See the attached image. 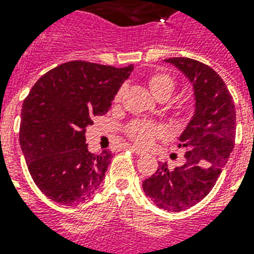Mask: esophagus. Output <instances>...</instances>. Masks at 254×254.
Masks as SVG:
<instances>
[{"label":"esophagus","mask_w":254,"mask_h":254,"mask_svg":"<svg viewBox=\"0 0 254 254\" xmlns=\"http://www.w3.org/2000/svg\"><path fill=\"white\" fill-rule=\"evenodd\" d=\"M125 149H127V150L133 151V153H134L135 155H143V151H142V150H139L138 147L129 146V145H127V146H125Z\"/></svg>","instance_id":"esophagus-1"}]
</instances>
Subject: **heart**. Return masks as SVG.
<instances>
[{"mask_svg":"<svg viewBox=\"0 0 254 254\" xmlns=\"http://www.w3.org/2000/svg\"><path fill=\"white\" fill-rule=\"evenodd\" d=\"M147 85L151 93L158 100H169L177 91V81L171 75L166 72H155L147 77ZM124 88L119 89L115 96V103H120L123 97ZM173 112L178 117H185L189 113V109L183 104H175L173 107ZM125 133L129 138L138 146L149 147L153 145L157 138L163 135V129L157 124L135 120L131 121L125 129Z\"/></svg>","mask_w":254,"mask_h":254,"instance_id":"obj_1","label":"heart"}]
</instances>
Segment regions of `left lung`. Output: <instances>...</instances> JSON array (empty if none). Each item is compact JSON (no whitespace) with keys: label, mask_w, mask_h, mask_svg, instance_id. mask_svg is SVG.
Listing matches in <instances>:
<instances>
[{"label":"left lung","mask_w":254,"mask_h":254,"mask_svg":"<svg viewBox=\"0 0 254 254\" xmlns=\"http://www.w3.org/2000/svg\"><path fill=\"white\" fill-rule=\"evenodd\" d=\"M192 83L195 115L179 137L183 166L169 170L159 162L142 189L157 207L181 212L203 200L216 183L235 146L236 109L232 95L215 69L190 58L165 59Z\"/></svg>","instance_id":"8db88e82"}]
</instances>
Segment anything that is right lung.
<instances>
[{
    "label": "right lung",
    "instance_id": "obj_1",
    "mask_svg": "<svg viewBox=\"0 0 254 254\" xmlns=\"http://www.w3.org/2000/svg\"><path fill=\"white\" fill-rule=\"evenodd\" d=\"M131 71V64L67 62L31 88L22 105L19 143L33 181L51 200L80 204L103 183L113 155L88 150L85 129L109 111Z\"/></svg>",
    "mask_w": 254,
    "mask_h": 254
}]
</instances>
